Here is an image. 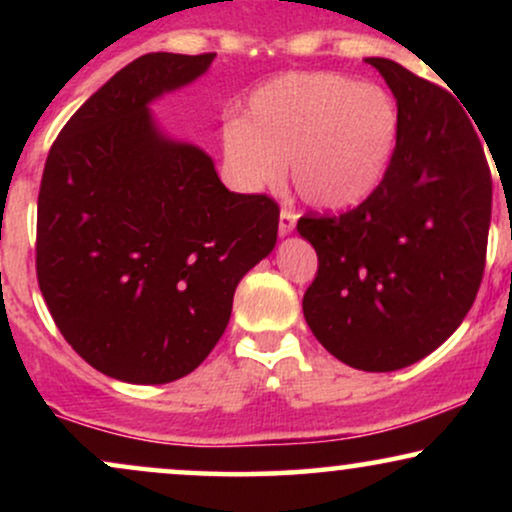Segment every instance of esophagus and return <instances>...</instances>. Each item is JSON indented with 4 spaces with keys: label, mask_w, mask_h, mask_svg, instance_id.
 <instances>
[{
    "label": "esophagus",
    "mask_w": 512,
    "mask_h": 512,
    "mask_svg": "<svg viewBox=\"0 0 512 512\" xmlns=\"http://www.w3.org/2000/svg\"><path fill=\"white\" fill-rule=\"evenodd\" d=\"M296 228V214L291 209L279 211V236H289V233Z\"/></svg>",
    "instance_id": "34e87169"
}]
</instances>
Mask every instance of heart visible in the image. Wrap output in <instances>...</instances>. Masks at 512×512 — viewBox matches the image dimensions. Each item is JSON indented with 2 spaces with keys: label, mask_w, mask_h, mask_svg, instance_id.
<instances>
[{
  "label": "heart",
  "mask_w": 512,
  "mask_h": 512,
  "mask_svg": "<svg viewBox=\"0 0 512 512\" xmlns=\"http://www.w3.org/2000/svg\"><path fill=\"white\" fill-rule=\"evenodd\" d=\"M399 110L385 88L337 72H289L257 86L245 117H228L223 173L240 192L284 178L320 209H349L385 178L395 156Z\"/></svg>",
  "instance_id": "b5f03b06"
}]
</instances>
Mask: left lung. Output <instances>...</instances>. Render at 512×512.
Instances as JSON below:
<instances>
[{
	"instance_id": "8db88e82",
	"label": "left lung",
	"mask_w": 512,
	"mask_h": 512,
	"mask_svg": "<svg viewBox=\"0 0 512 512\" xmlns=\"http://www.w3.org/2000/svg\"><path fill=\"white\" fill-rule=\"evenodd\" d=\"M399 110L383 182L339 216H303L317 252L303 315L346 366L387 373L436 351L477 298L491 223L479 134L448 91L385 57H366Z\"/></svg>"
}]
</instances>
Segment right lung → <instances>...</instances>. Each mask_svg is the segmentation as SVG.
Returning <instances> with one entry per match:
<instances>
[{
	"mask_svg": "<svg viewBox=\"0 0 512 512\" xmlns=\"http://www.w3.org/2000/svg\"><path fill=\"white\" fill-rule=\"evenodd\" d=\"M214 57L149 52L127 64L45 161L40 291L76 354L122 383L192 373L226 330L238 281L276 245L274 199L228 192L211 156L170 139L149 110Z\"/></svg>",
	"mask_w": 512,
	"mask_h": 512,
	"instance_id": "add662e5",
	"label": "right lung"
}]
</instances>
